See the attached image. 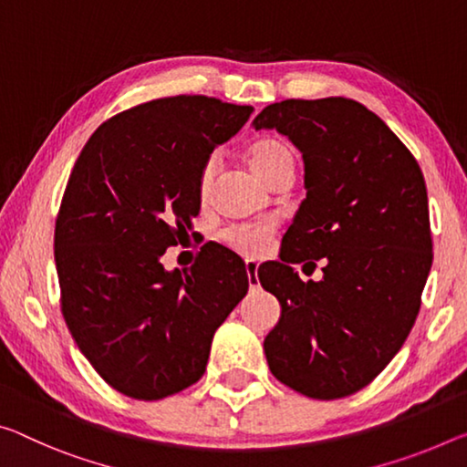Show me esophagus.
<instances>
[{
  "label": "esophagus",
  "mask_w": 467,
  "mask_h": 467,
  "mask_svg": "<svg viewBox=\"0 0 467 467\" xmlns=\"http://www.w3.org/2000/svg\"><path fill=\"white\" fill-rule=\"evenodd\" d=\"M245 272H247V278H249V286L257 288V264L254 260H247Z\"/></svg>",
  "instance_id": "obj_1"
}]
</instances>
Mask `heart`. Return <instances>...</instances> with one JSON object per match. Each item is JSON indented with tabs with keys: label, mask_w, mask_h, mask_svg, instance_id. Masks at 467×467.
Here are the masks:
<instances>
[{
	"label": "heart",
	"mask_w": 467,
	"mask_h": 467,
	"mask_svg": "<svg viewBox=\"0 0 467 467\" xmlns=\"http://www.w3.org/2000/svg\"><path fill=\"white\" fill-rule=\"evenodd\" d=\"M249 166L254 168V172L260 176L262 181L270 182L276 179L278 174L286 172V170H293L295 158L291 147H288L285 140L278 139H262L249 147ZM218 168V158H212L205 161L202 168V174H199V193L202 197L207 195V191L212 187L213 174H216ZM274 233H276V224L272 220H262V222H249V224H236L224 231V241L231 245L234 251L247 255V257H262L270 247V241Z\"/></svg>",
	"instance_id": "1"
}]
</instances>
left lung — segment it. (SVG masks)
I'll return each mask as SVG.
<instances>
[{
	"mask_svg": "<svg viewBox=\"0 0 467 467\" xmlns=\"http://www.w3.org/2000/svg\"><path fill=\"white\" fill-rule=\"evenodd\" d=\"M254 127L291 139L307 189L283 262L260 272L283 309L264 340L270 372L312 399L353 395L389 366L420 312L432 265L424 174L379 116L347 98L272 103ZM324 256L317 284L290 265Z\"/></svg>",
	"mask_w": 467,
	"mask_h": 467,
	"instance_id": "1",
	"label": "left lung"
}]
</instances>
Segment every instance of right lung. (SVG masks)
<instances>
[{
  "mask_svg": "<svg viewBox=\"0 0 467 467\" xmlns=\"http://www.w3.org/2000/svg\"><path fill=\"white\" fill-rule=\"evenodd\" d=\"M254 108L205 95L153 99L93 132L56 220L62 314L118 393L158 401L202 379L213 332L247 295L245 264L212 247L191 270L160 257L199 213V174Z\"/></svg>",
  "mask_w": 467,
  "mask_h": 467,
  "instance_id": "add662e5",
  "label": "right lung"
}]
</instances>
